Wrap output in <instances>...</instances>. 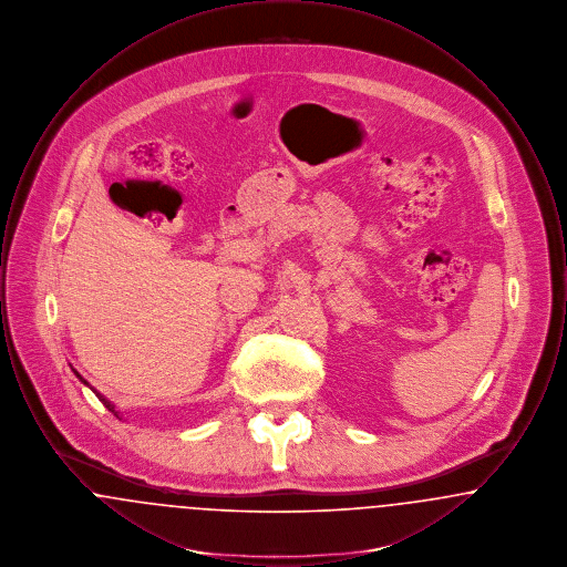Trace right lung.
I'll list each match as a JSON object with an SVG mask.
<instances>
[{
	"label": "right lung",
	"instance_id": "right-lung-1",
	"mask_svg": "<svg viewBox=\"0 0 567 567\" xmlns=\"http://www.w3.org/2000/svg\"><path fill=\"white\" fill-rule=\"evenodd\" d=\"M76 377L81 378V374H79V372H76ZM82 382H84V384H89V382H86V380H84V378H81ZM91 389H93V386H91ZM93 393H95V395H97V400H100V402H102V404L106 405V408H109V410H112V412H114V405L110 404L109 400H106V398H104V395H100V393H97V391H95V389H93ZM114 414H116V412H114ZM116 416H118V414H116Z\"/></svg>",
	"mask_w": 567,
	"mask_h": 567
}]
</instances>
